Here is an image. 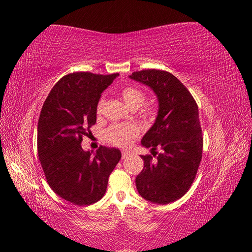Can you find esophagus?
Listing matches in <instances>:
<instances>
[{"label": "esophagus", "mask_w": 252, "mask_h": 252, "mask_svg": "<svg viewBox=\"0 0 252 252\" xmlns=\"http://www.w3.org/2000/svg\"><path fill=\"white\" fill-rule=\"evenodd\" d=\"M127 156H129V152L123 151V152H122V159H126Z\"/></svg>", "instance_id": "esophagus-1"}]
</instances>
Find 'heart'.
Listing matches in <instances>:
<instances>
[{
	"label": "heart",
	"instance_id": "heart-1",
	"mask_svg": "<svg viewBox=\"0 0 252 252\" xmlns=\"http://www.w3.org/2000/svg\"><path fill=\"white\" fill-rule=\"evenodd\" d=\"M121 97L125 100V103L130 107L131 109H138L145 103L146 94L144 91L135 87V85H127L121 90ZM103 104L104 99L100 98L96 106V112L97 115L101 114L103 110ZM142 112L144 115L151 114V109L145 108L143 109ZM140 134V130L138 127L131 123H125V125H112L105 132V138L106 141L110 143L111 145L118 146V147H126L130 145L132 140Z\"/></svg>",
	"mask_w": 252,
	"mask_h": 252
}]
</instances>
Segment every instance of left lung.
I'll list each match as a JSON object with an SVG mask.
<instances>
[{
  "mask_svg": "<svg viewBox=\"0 0 252 252\" xmlns=\"http://www.w3.org/2000/svg\"><path fill=\"white\" fill-rule=\"evenodd\" d=\"M130 78L152 88L159 100L157 119L142 140L153 155L141 156L144 169L135 179L136 189L151 202H173L190 189L201 161L203 137L197 103L168 71L147 69ZM157 148L161 153L156 152Z\"/></svg>",
  "mask_w": 252,
  "mask_h": 252,
  "instance_id": "1",
  "label": "left lung"
}]
</instances>
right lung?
Wrapping results in <instances>:
<instances>
[{
  "mask_svg": "<svg viewBox=\"0 0 252 252\" xmlns=\"http://www.w3.org/2000/svg\"><path fill=\"white\" fill-rule=\"evenodd\" d=\"M118 76L69 73L54 85L42 107L37 123L42 169L51 189L73 205L89 206L101 199L121 159L117 148L100 146L92 155L81 147L82 137L96 123L100 94Z\"/></svg>",
  "mask_w": 252,
  "mask_h": 252,
  "instance_id": "add662e5",
  "label": "right lung"
}]
</instances>
